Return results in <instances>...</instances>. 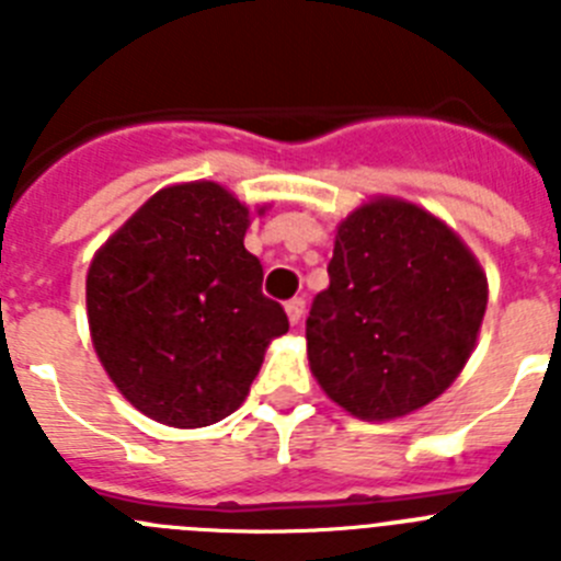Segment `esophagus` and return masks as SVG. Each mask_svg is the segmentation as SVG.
Here are the masks:
<instances>
[{
	"mask_svg": "<svg viewBox=\"0 0 561 561\" xmlns=\"http://www.w3.org/2000/svg\"><path fill=\"white\" fill-rule=\"evenodd\" d=\"M304 311H306L304 297H291L289 304H286V317H289L291 325H297L300 320H304Z\"/></svg>",
	"mask_w": 561,
	"mask_h": 561,
	"instance_id": "34e87169",
	"label": "esophagus"
}]
</instances>
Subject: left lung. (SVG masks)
Returning a JSON list of instances; mask_svg holds the SVG:
<instances>
[{"label":"left lung","instance_id":"1","mask_svg":"<svg viewBox=\"0 0 561 561\" xmlns=\"http://www.w3.org/2000/svg\"><path fill=\"white\" fill-rule=\"evenodd\" d=\"M329 277L306 320V354L345 413L404 419L458 379L489 280L447 221L399 196L362 202L336 225Z\"/></svg>","mask_w":561,"mask_h":561}]
</instances>
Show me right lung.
Segmentation results:
<instances>
[{"instance_id": "obj_1", "label": "right lung", "mask_w": 561, "mask_h": 561, "mask_svg": "<svg viewBox=\"0 0 561 561\" xmlns=\"http://www.w3.org/2000/svg\"><path fill=\"white\" fill-rule=\"evenodd\" d=\"M250 221V207L219 182H180L153 193L92 257V345L148 419L176 430L227 419L270 342L289 331L286 311L261 295L264 270L244 247Z\"/></svg>"}]
</instances>
